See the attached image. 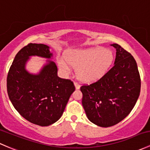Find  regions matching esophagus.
Here are the masks:
<instances>
[{"instance_id": "34e87169", "label": "esophagus", "mask_w": 150, "mask_h": 150, "mask_svg": "<svg viewBox=\"0 0 150 150\" xmlns=\"http://www.w3.org/2000/svg\"><path fill=\"white\" fill-rule=\"evenodd\" d=\"M74 84H75V88H76L77 90L78 89H79V88H80V84L78 83H77V82H75V83H74Z\"/></svg>"}]
</instances>
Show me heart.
Wrapping results in <instances>:
<instances>
[{"instance_id": "b5f03b06", "label": "heart", "mask_w": 150, "mask_h": 150, "mask_svg": "<svg viewBox=\"0 0 150 150\" xmlns=\"http://www.w3.org/2000/svg\"><path fill=\"white\" fill-rule=\"evenodd\" d=\"M65 58L59 59L61 68L70 72L72 65L78 67V76L86 82H94L101 78L114 60L112 51L102 47L70 50L66 53Z\"/></svg>"}]
</instances>
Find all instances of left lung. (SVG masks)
Wrapping results in <instances>:
<instances>
[{
    "label": "left lung",
    "instance_id": "8db88e82",
    "mask_svg": "<svg viewBox=\"0 0 150 150\" xmlns=\"http://www.w3.org/2000/svg\"><path fill=\"white\" fill-rule=\"evenodd\" d=\"M114 66L100 79L80 87L88 119L101 127L116 125L132 111L139 96L141 79L134 58L117 44Z\"/></svg>",
    "mask_w": 150,
    "mask_h": 150
}]
</instances>
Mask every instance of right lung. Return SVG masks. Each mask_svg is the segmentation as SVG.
<instances>
[{
  "label": "right lung",
  "instance_id": "add662e5",
  "mask_svg": "<svg viewBox=\"0 0 150 150\" xmlns=\"http://www.w3.org/2000/svg\"><path fill=\"white\" fill-rule=\"evenodd\" d=\"M50 58V47L30 43L16 55L7 76V91L17 111L29 122L47 127L59 120L75 88L70 80L57 76L53 61L47 63L38 74L26 70L29 57Z\"/></svg>",
  "mask_w": 150,
  "mask_h": 150
}]
</instances>
